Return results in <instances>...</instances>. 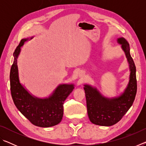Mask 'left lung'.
<instances>
[{
    "label": "left lung",
    "instance_id": "8db88e82",
    "mask_svg": "<svg viewBox=\"0 0 146 146\" xmlns=\"http://www.w3.org/2000/svg\"><path fill=\"white\" fill-rule=\"evenodd\" d=\"M118 42L122 44L129 64V82L123 93L113 98L104 97L95 88L84 86L88 117L91 122L96 125L110 126L119 122L132 106L137 94L136 67L130 55L129 45L123 38H118Z\"/></svg>",
    "mask_w": 146,
    "mask_h": 146
}]
</instances>
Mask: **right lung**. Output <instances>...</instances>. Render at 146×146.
Returning a JSON list of instances; mask_svg holds the SVG:
<instances>
[{
    "instance_id": "obj_1",
    "label": "right lung",
    "mask_w": 146,
    "mask_h": 146,
    "mask_svg": "<svg viewBox=\"0 0 146 146\" xmlns=\"http://www.w3.org/2000/svg\"><path fill=\"white\" fill-rule=\"evenodd\" d=\"M27 40H21L13 53L14 61L9 75L12 99L17 108L33 125L42 127L54 126L61 122L64 102L73 90V85L58 86L48 98L40 99L31 96L19 82L17 67L21 47Z\"/></svg>"
}]
</instances>
